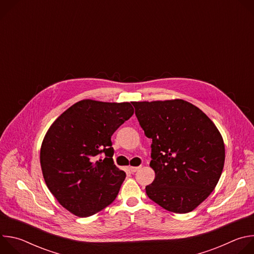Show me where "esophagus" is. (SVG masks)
Instances as JSON below:
<instances>
[{
  "instance_id": "34e87169",
  "label": "esophagus",
  "mask_w": 254,
  "mask_h": 254,
  "mask_svg": "<svg viewBox=\"0 0 254 254\" xmlns=\"http://www.w3.org/2000/svg\"><path fill=\"white\" fill-rule=\"evenodd\" d=\"M140 169V167H129V170H130V172H132V173H134V172H136V171H138Z\"/></svg>"
}]
</instances>
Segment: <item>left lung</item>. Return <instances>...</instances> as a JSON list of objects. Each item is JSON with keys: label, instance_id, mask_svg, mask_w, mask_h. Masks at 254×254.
I'll return each mask as SVG.
<instances>
[{"label": "left lung", "instance_id": "1", "mask_svg": "<svg viewBox=\"0 0 254 254\" xmlns=\"http://www.w3.org/2000/svg\"><path fill=\"white\" fill-rule=\"evenodd\" d=\"M137 121L152 138L155 180L148 197L174 213L196 209L215 189L223 171L225 147L214 123L183 99L132 101Z\"/></svg>", "mask_w": 254, "mask_h": 254}]
</instances>
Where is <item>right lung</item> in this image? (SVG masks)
Instances as JSON below:
<instances>
[{
    "label": "right lung",
    "mask_w": 254,
    "mask_h": 254,
    "mask_svg": "<svg viewBox=\"0 0 254 254\" xmlns=\"http://www.w3.org/2000/svg\"><path fill=\"white\" fill-rule=\"evenodd\" d=\"M132 115L129 102L83 99L47 130L40 150L42 174L50 192L70 213L88 217L117 198L126 173L114 163L111 137ZM101 152L104 159L97 157Z\"/></svg>",
    "instance_id": "right-lung-1"
}]
</instances>
